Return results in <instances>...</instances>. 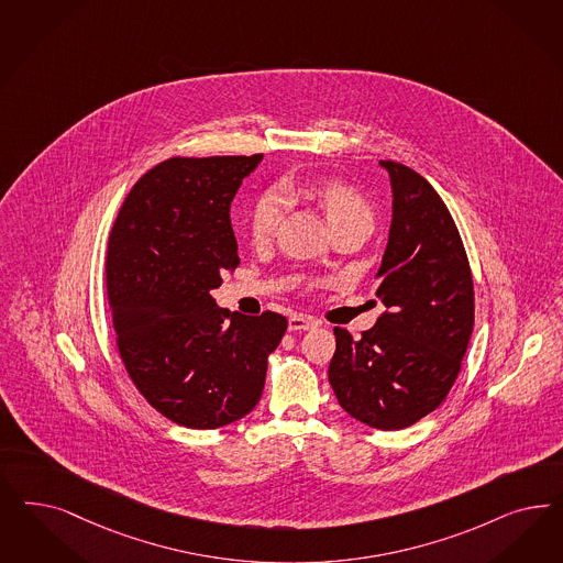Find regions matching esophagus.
<instances>
[{"label":"esophagus","mask_w":563,"mask_h":563,"mask_svg":"<svg viewBox=\"0 0 563 563\" xmlns=\"http://www.w3.org/2000/svg\"><path fill=\"white\" fill-rule=\"evenodd\" d=\"M317 327V321L312 319V317H307V314H294L288 319V329L290 331H309V329H314Z\"/></svg>","instance_id":"1"}]
</instances>
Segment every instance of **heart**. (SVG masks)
<instances>
[{"instance_id": "b5f03b06", "label": "heart", "mask_w": 563, "mask_h": 563, "mask_svg": "<svg viewBox=\"0 0 563 563\" xmlns=\"http://www.w3.org/2000/svg\"><path fill=\"white\" fill-rule=\"evenodd\" d=\"M282 188L288 197H307V199L317 200L325 211L331 228L352 219H366V221L373 219L363 197L342 181L288 180ZM282 211H284V197L279 190H267L254 200L253 211L249 218V232L256 244L272 240L275 228L282 219Z\"/></svg>"}]
</instances>
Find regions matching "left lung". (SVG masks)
<instances>
[{"instance_id": "left-lung-1", "label": "left lung", "mask_w": 563, "mask_h": 563, "mask_svg": "<svg viewBox=\"0 0 563 563\" xmlns=\"http://www.w3.org/2000/svg\"><path fill=\"white\" fill-rule=\"evenodd\" d=\"M389 174L391 223L377 298L385 310L354 340L335 327L329 383L345 412L399 431L433 412L452 389L474 327L471 267L454 219L415 169Z\"/></svg>"}]
</instances>
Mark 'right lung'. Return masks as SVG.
<instances>
[{
    "instance_id": "right-lung-1",
    "label": "right lung",
    "mask_w": 563,
    "mask_h": 563,
    "mask_svg": "<svg viewBox=\"0 0 563 563\" xmlns=\"http://www.w3.org/2000/svg\"><path fill=\"white\" fill-rule=\"evenodd\" d=\"M263 155L167 159L130 190L108 244L120 356L146 401L188 429H218L261 399L288 321L211 296L240 263L230 207Z\"/></svg>"
}]
</instances>
